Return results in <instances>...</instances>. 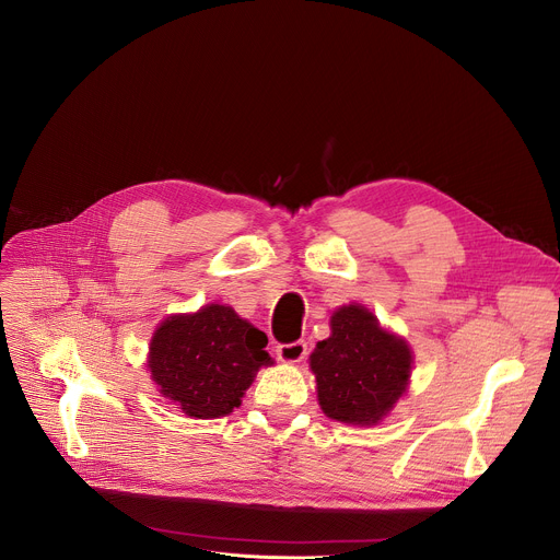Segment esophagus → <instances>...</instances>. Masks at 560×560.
I'll return each mask as SVG.
<instances>
[{
	"mask_svg": "<svg viewBox=\"0 0 560 560\" xmlns=\"http://www.w3.org/2000/svg\"><path fill=\"white\" fill-rule=\"evenodd\" d=\"M276 354L282 363H298V361H303L307 354V342L305 340L282 342V346L276 348Z\"/></svg>",
	"mask_w": 560,
	"mask_h": 560,
	"instance_id": "obj_1",
	"label": "esophagus"
}]
</instances>
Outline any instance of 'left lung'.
I'll use <instances>...</instances> for the list:
<instances>
[{
    "instance_id": "obj_1",
    "label": "left lung",
    "mask_w": 560,
    "mask_h": 560,
    "mask_svg": "<svg viewBox=\"0 0 560 560\" xmlns=\"http://www.w3.org/2000/svg\"><path fill=\"white\" fill-rule=\"evenodd\" d=\"M331 334L310 357L316 393L329 419L374 425L408 390L412 352L408 342L383 329L363 305H342L329 320Z\"/></svg>"
}]
</instances>
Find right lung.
I'll return each instance as SVG.
<instances>
[{"mask_svg": "<svg viewBox=\"0 0 560 560\" xmlns=\"http://www.w3.org/2000/svg\"><path fill=\"white\" fill-rule=\"evenodd\" d=\"M267 342V334L233 307L206 305L156 327L148 368L161 397L184 415L218 419L240 408L257 370L273 365Z\"/></svg>", "mask_w": 560, "mask_h": 560, "instance_id": "add662e5", "label": "right lung"}]
</instances>
